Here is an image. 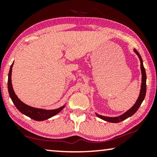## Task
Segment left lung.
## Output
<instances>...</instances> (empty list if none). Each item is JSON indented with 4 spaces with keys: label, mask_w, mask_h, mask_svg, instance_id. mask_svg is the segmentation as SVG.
I'll use <instances>...</instances> for the list:
<instances>
[{
    "label": "left lung",
    "mask_w": 157,
    "mask_h": 157,
    "mask_svg": "<svg viewBox=\"0 0 157 157\" xmlns=\"http://www.w3.org/2000/svg\"><path fill=\"white\" fill-rule=\"evenodd\" d=\"M135 53L138 55V56L140 59L141 61V74H142V80H141V91H140V94H139V96L137 99L136 104H135L132 109H130L129 110L126 111V113H124L123 115L120 116L119 117H103V116L96 114L98 117L101 118V119L105 120V121L111 122V123H119L120 121H124L127 119V118L132 117V115H134L135 113L136 112V111L138 110L139 106H141V103L144 99L145 96H146V91H147V75H146V71L145 68L144 67L143 65V61L142 59H141V56L138 53L136 49H134Z\"/></svg>",
    "instance_id": "obj_1"
}]
</instances>
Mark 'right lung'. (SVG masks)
I'll use <instances>...</instances> for the list:
<instances>
[{
  "label": "right lung",
  "mask_w": 157,
  "mask_h": 157,
  "mask_svg": "<svg viewBox=\"0 0 157 157\" xmlns=\"http://www.w3.org/2000/svg\"><path fill=\"white\" fill-rule=\"evenodd\" d=\"M13 65V63L10 66L9 74H8V89L9 92L10 97L11 98L12 101L13 102L15 106L18 109L19 111L25 114L27 117L33 119L36 121H44V120L48 119L49 118L53 117L58 113L60 112L64 106H61L57 109L54 110H44L41 109L33 108V107L29 106L28 105L23 103L19 98L17 97V96L15 94L13 89L12 83H11V73H12V67Z\"/></svg>",
  "instance_id": "1"
}]
</instances>
